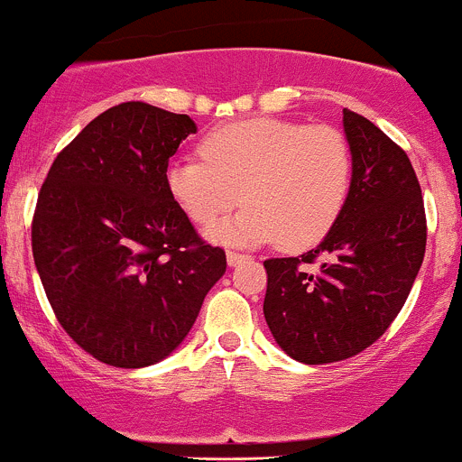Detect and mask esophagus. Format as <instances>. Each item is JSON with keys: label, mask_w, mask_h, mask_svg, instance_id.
Here are the masks:
<instances>
[{"label": "esophagus", "mask_w": 462, "mask_h": 462, "mask_svg": "<svg viewBox=\"0 0 462 462\" xmlns=\"http://www.w3.org/2000/svg\"><path fill=\"white\" fill-rule=\"evenodd\" d=\"M249 258H251V255L240 254V251H229V254H226V263H229L231 267H236V264L245 263V260H249Z\"/></svg>", "instance_id": "obj_1"}]
</instances>
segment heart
<instances>
[{"mask_svg":"<svg viewBox=\"0 0 462 462\" xmlns=\"http://www.w3.org/2000/svg\"><path fill=\"white\" fill-rule=\"evenodd\" d=\"M199 157L171 163L168 190L199 226L242 202L233 222L211 229L222 242H272L287 251L319 245L335 229L353 186V150L335 125L255 116L207 132Z\"/></svg>","mask_w":462,"mask_h":462,"instance_id":"1","label":"heart"}]
</instances>
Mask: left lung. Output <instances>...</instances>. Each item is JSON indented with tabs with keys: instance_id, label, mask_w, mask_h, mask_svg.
Listing matches in <instances>:
<instances>
[{
	"instance_id": "left-lung-1",
	"label": "left lung",
	"mask_w": 462,
	"mask_h": 462,
	"mask_svg": "<svg viewBox=\"0 0 462 462\" xmlns=\"http://www.w3.org/2000/svg\"><path fill=\"white\" fill-rule=\"evenodd\" d=\"M353 186L335 229L308 254L264 260L263 312L296 362L355 357L388 330L409 299L427 246L420 181L404 150L344 109Z\"/></svg>"
}]
</instances>
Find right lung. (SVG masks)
Listing matches in <instances>:
<instances>
[{
	"label": "right lung",
	"mask_w": 462,
	"mask_h": 462,
	"mask_svg": "<svg viewBox=\"0 0 462 462\" xmlns=\"http://www.w3.org/2000/svg\"><path fill=\"white\" fill-rule=\"evenodd\" d=\"M190 116L130 100L58 152L31 245L58 323L107 366L168 357L222 278L226 254L199 236L166 184Z\"/></svg>",
	"instance_id": "obj_1"
}]
</instances>
